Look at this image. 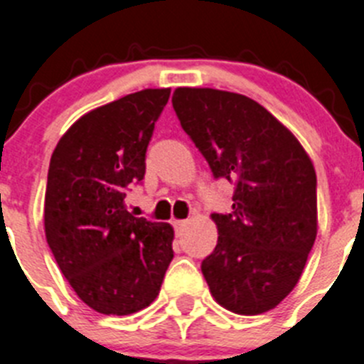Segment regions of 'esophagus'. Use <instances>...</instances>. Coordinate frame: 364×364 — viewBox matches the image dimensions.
<instances>
[{
	"label": "esophagus",
	"mask_w": 364,
	"mask_h": 364,
	"mask_svg": "<svg viewBox=\"0 0 364 364\" xmlns=\"http://www.w3.org/2000/svg\"><path fill=\"white\" fill-rule=\"evenodd\" d=\"M186 225H188V220H175V222H173V228H175L176 235H180V232H182V229H184Z\"/></svg>",
	"instance_id": "obj_1"
}]
</instances>
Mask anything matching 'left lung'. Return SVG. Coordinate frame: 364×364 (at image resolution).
<instances>
[{
	"label": "left lung",
	"instance_id": "left-lung-1",
	"mask_svg": "<svg viewBox=\"0 0 364 364\" xmlns=\"http://www.w3.org/2000/svg\"><path fill=\"white\" fill-rule=\"evenodd\" d=\"M171 101L215 178L236 184L232 213L211 215L218 242L202 274L223 309L263 314L291 294L314 245V164L291 129L245 95L184 86Z\"/></svg>",
	"mask_w": 364,
	"mask_h": 364
}]
</instances>
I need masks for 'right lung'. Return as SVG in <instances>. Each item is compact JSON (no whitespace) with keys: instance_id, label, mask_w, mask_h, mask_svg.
Instances as JSON below:
<instances>
[{"instance_id":"obj_1","label":"right lung","mask_w":364,"mask_h":364,"mask_svg":"<svg viewBox=\"0 0 364 364\" xmlns=\"http://www.w3.org/2000/svg\"><path fill=\"white\" fill-rule=\"evenodd\" d=\"M169 88L129 93L85 113L50 159L45 235L59 269L90 309L128 316L153 303L173 259L169 223L139 218L126 191L146 173V149Z\"/></svg>"}]
</instances>
